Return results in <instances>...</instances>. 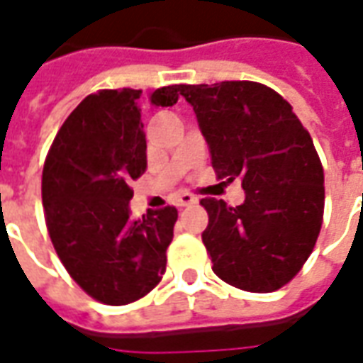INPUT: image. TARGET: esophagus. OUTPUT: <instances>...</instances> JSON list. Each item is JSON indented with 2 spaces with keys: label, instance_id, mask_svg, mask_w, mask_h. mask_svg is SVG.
Wrapping results in <instances>:
<instances>
[{
  "label": "esophagus",
  "instance_id": "34e87169",
  "mask_svg": "<svg viewBox=\"0 0 363 363\" xmlns=\"http://www.w3.org/2000/svg\"><path fill=\"white\" fill-rule=\"evenodd\" d=\"M196 202V198L192 196V194H189V192H182L181 196H179V200H177V204L181 206V208H184V206H190Z\"/></svg>",
  "mask_w": 363,
  "mask_h": 363
}]
</instances>
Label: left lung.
I'll use <instances>...</instances> for the list:
<instances>
[{"label":"left lung","instance_id":"obj_1","mask_svg":"<svg viewBox=\"0 0 363 363\" xmlns=\"http://www.w3.org/2000/svg\"><path fill=\"white\" fill-rule=\"evenodd\" d=\"M196 114L218 179H241L245 202L204 198L212 270L245 291L286 286L309 259L325 210V174L291 104L257 82L179 85Z\"/></svg>","mask_w":363,"mask_h":363}]
</instances>
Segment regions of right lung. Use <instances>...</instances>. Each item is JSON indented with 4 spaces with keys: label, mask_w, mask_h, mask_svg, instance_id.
I'll use <instances>...</instances> for the list:
<instances>
[{
    "label": "right lung",
    "mask_w": 363,
    "mask_h": 363,
    "mask_svg": "<svg viewBox=\"0 0 363 363\" xmlns=\"http://www.w3.org/2000/svg\"><path fill=\"white\" fill-rule=\"evenodd\" d=\"M142 91L103 89L85 96L52 143L43 171V204L52 245L83 291L126 305L157 286L173 241L174 206L130 216V181L145 173ZM179 85L151 95L173 106Z\"/></svg>",
    "instance_id": "add662e5"
}]
</instances>
